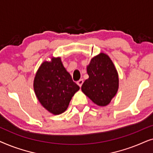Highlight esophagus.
<instances>
[{
  "mask_svg": "<svg viewBox=\"0 0 153 153\" xmlns=\"http://www.w3.org/2000/svg\"><path fill=\"white\" fill-rule=\"evenodd\" d=\"M83 83V79H80V80L77 81L76 83H77V84H78V85H79V87H81V85H82Z\"/></svg>",
  "mask_w": 153,
  "mask_h": 153,
  "instance_id": "obj_1",
  "label": "esophagus"
}]
</instances>
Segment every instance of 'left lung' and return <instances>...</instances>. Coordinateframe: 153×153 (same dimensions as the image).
<instances>
[{
    "label": "left lung",
    "instance_id": "8db88e82",
    "mask_svg": "<svg viewBox=\"0 0 153 153\" xmlns=\"http://www.w3.org/2000/svg\"><path fill=\"white\" fill-rule=\"evenodd\" d=\"M87 73L89 78L83 82L81 91L97 105L107 106L119 87L118 72L109 56L102 52L94 56Z\"/></svg>",
    "mask_w": 153,
    "mask_h": 153
}]
</instances>
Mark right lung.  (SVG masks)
Returning <instances> with one entry per match:
<instances>
[{"instance_id":"obj_1","label":"right lung","mask_w":153,"mask_h":153,"mask_svg":"<svg viewBox=\"0 0 153 153\" xmlns=\"http://www.w3.org/2000/svg\"><path fill=\"white\" fill-rule=\"evenodd\" d=\"M35 95L45 109L53 115L65 111L79 86L62 65L60 57L44 61L33 81Z\"/></svg>"}]
</instances>
